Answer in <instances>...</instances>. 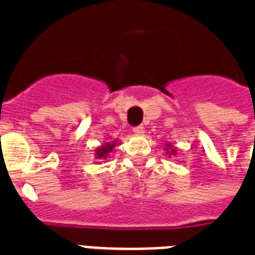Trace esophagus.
<instances>
[{
	"label": "esophagus",
	"mask_w": 255,
	"mask_h": 255,
	"mask_svg": "<svg viewBox=\"0 0 255 255\" xmlns=\"http://www.w3.org/2000/svg\"><path fill=\"white\" fill-rule=\"evenodd\" d=\"M143 132H144L143 126H137V127L133 128V133H135V135H143Z\"/></svg>",
	"instance_id": "1"
}]
</instances>
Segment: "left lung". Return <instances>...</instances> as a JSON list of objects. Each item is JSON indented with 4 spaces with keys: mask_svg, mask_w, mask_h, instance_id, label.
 <instances>
[{
    "mask_svg": "<svg viewBox=\"0 0 255 255\" xmlns=\"http://www.w3.org/2000/svg\"><path fill=\"white\" fill-rule=\"evenodd\" d=\"M164 151L167 152V155L169 156H176V153H177V148L174 147V145H172L170 143H167L164 144Z\"/></svg>",
    "mask_w": 255,
    "mask_h": 255,
    "instance_id": "8db88e82",
    "label": "left lung"
}]
</instances>
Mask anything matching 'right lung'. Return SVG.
<instances>
[{"instance_id": "obj_1", "label": "right lung", "mask_w": 255, "mask_h": 255, "mask_svg": "<svg viewBox=\"0 0 255 255\" xmlns=\"http://www.w3.org/2000/svg\"><path fill=\"white\" fill-rule=\"evenodd\" d=\"M120 145V143L118 140H112L110 143H106L104 141L102 145L95 148V151H94V155H95V159L96 161L95 163L100 164V163H106L104 160H107L108 157H111V153L114 152L115 147Z\"/></svg>"}]
</instances>
